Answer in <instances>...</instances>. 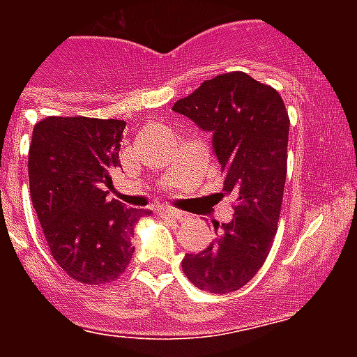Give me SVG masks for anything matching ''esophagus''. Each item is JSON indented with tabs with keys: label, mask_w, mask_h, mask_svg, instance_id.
Listing matches in <instances>:
<instances>
[{
	"label": "esophagus",
	"mask_w": 357,
	"mask_h": 357,
	"mask_svg": "<svg viewBox=\"0 0 357 357\" xmlns=\"http://www.w3.org/2000/svg\"><path fill=\"white\" fill-rule=\"evenodd\" d=\"M159 213H161V215H165V217L174 218V220H183V218L187 217L183 211H179V209H174V207H161V209H159Z\"/></svg>",
	"instance_id": "1"
}]
</instances>
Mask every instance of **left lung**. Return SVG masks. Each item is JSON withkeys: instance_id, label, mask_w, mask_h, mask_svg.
I'll use <instances>...</instances> for the list:
<instances>
[{"instance_id": "8db88e82", "label": "left lung", "mask_w": 357, "mask_h": 357, "mask_svg": "<svg viewBox=\"0 0 357 357\" xmlns=\"http://www.w3.org/2000/svg\"><path fill=\"white\" fill-rule=\"evenodd\" d=\"M172 111L211 133L224 172L222 195L235 200L234 218L200 254H185L181 266L195 287L231 293L255 276L276 235L287 174L285 103L272 86L229 72L204 81Z\"/></svg>"}]
</instances>
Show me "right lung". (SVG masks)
Masks as SVG:
<instances>
[{
    "mask_svg": "<svg viewBox=\"0 0 357 357\" xmlns=\"http://www.w3.org/2000/svg\"><path fill=\"white\" fill-rule=\"evenodd\" d=\"M123 128L114 119L47 116L33 129L31 200L53 259L77 282L114 280L135 252L129 237L144 211L107 200Z\"/></svg>",
    "mask_w": 357,
    "mask_h": 357,
    "instance_id": "add662e5",
    "label": "right lung"
}]
</instances>
